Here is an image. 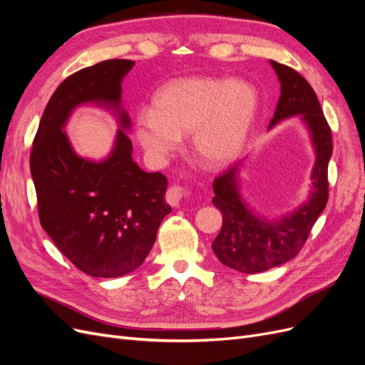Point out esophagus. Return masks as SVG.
I'll return each mask as SVG.
<instances>
[{"instance_id": "1", "label": "esophagus", "mask_w": 365, "mask_h": 365, "mask_svg": "<svg viewBox=\"0 0 365 365\" xmlns=\"http://www.w3.org/2000/svg\"><path fill=\"white\" fill-rule=\"evenodd\" d=\"M187 196H190L189 190L184 189V187H181V185L173 184L169 187L168 192H165V201H168L172 207H178L180 202Z\"/></svg>"}]
</instances>
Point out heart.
Instances as JSON below:
<instances>
[{
  "label": "heart",
  "instance_id": "b5f03b06",
  "mask_svg": "<svg viewBox=\"0 0 365 365\" xmlns=\"http://www.w3.org/2000/svg\"><path fill=\"white\" fill-rule=\"evenodd\" d=\"M257 96L242 82L189 77L163 86L153 109L137 115V137L157 163L180 150L181 137L193 135L196 157L205 165H224L240 152L256 114Z\"/></svg>",
  "mask_w": 365,
  "mask_h": 365
}]
</instances>
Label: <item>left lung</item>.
<instances>
[{"label":"left lung","mask_w":365,"mask_h":365,"mask_svg":"<svg viewBox=\"0 0 365 365\" xmlns=\"http://www.w3.org/2000/svg\"><path fill=\"white\" fill-rule=\"evenodd\" d=\"M280 81L282 93L269 128L280 120L300 114L311 130L317 160L312 170V192L294 213L275 222L254 215L240 200L237 165H230L213 181L215 207L222 213V228L212 248L225 267L256 274L294 259L304 247L309 233L323 213L329 197L327 168L332 155V130L317 94L304 77L288 65L271 61Z\"/></svg>","instance_id":"left-lung-1"}]
</instances>
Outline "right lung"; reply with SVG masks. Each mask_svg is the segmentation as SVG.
<instances>
[{
    "label": "right lung",
    "mask_w": 365,
    "mask_h": 365,
    "mask_svg": "<svg viewBox=\"0 0 365 365\" xmlns=\"http://www.w3.org/2000/svg\"><path fill=\"white\" fill-rule=\"evenodd\" d=\"M134 61L109 59L68 76L54 91L33 140L30 172L42 228L76 268L113 279L137 269L157 239L168 178L132 160V143L118 129L108 160L77 157L62 130L73 108L86 102L120 105L121 81ZM121 126L129 117L121 113Z\"/></svg>",
    "instance_id": "add662e5"
}]
</instances>
